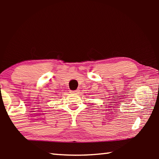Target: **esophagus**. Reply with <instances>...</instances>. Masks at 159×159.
Wrapping results in <instances>:
<instances>
[{
    "mask_svg": "<svg viewBox=\"0 0 159 159\" xmlns=\"http://www.w3.org/2000/svg\"><path fill=\"white\" fill-rule=\"evenodd\" d=\"M79 93V90H70V93L71 94H73V95H75V94H76Z\"/></svg>",
    "mask_w": 159,
    "mask_h": 159,
    "instance_id": "esophagus-1",
    "label": "esophagus"
}]
</instances>
